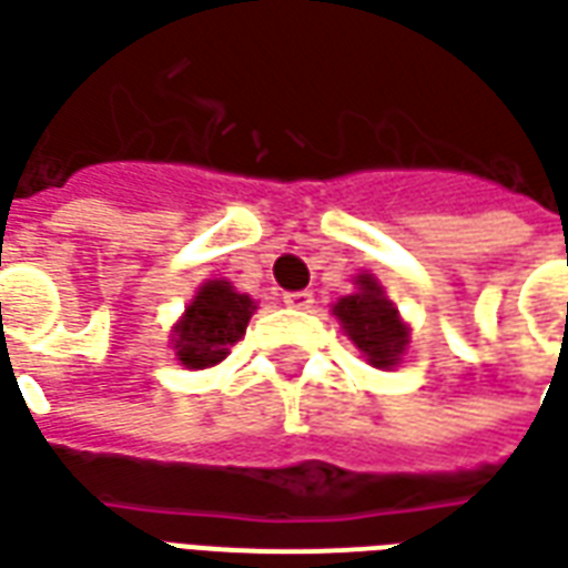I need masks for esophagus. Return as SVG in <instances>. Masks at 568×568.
<instances>
[{
	"label": "esophagus",
	"mask_w": 568,
	"mask_h": 568,
	"mask_svg": "<svg viewBox=\"0 0 568 568\" xmlns=\"http://www.w3.org/2000/svg\"><path fill=\"white\" fill-rule=\"evenodd\" d=\"M283 301L288 304V307H295V311H311L313 292H307V288H301V292H285Z\"/></svg>",
	"instance_id": "obj_1"
}]
</instances>
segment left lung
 <instances>
[{"label": "left lung", "instance_id": "obj_1", "mask_svg": "<svg viewBox=\"0 0 568 568\" xmlns=\"http://www.w3.org/2000/svg\"><path fill=\"white\" fill-rule=\"evenodd\" d=\"M356 285H359L356 295L341 297L335 304V316L344 325V332L351 335L353 344L366 353L372 366H396L399 353L406 351L408 344L406 325L372 276H359Z\"/></svg>", "mask_w": 568, "mask_h": 568}]
</instances>
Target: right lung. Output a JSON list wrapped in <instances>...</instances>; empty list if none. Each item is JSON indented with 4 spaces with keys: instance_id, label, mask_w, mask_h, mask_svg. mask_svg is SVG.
Wrapping results in <instances>:
<instances>
[{
    "instance_id": "obj_1",
    "label": "right lung",
    "mask_w": 568,
    "mask_h": 568,
    "mask_svg": "<svg viewBox=\"0 0 568 568\" xmlns=\"http://www.w3.org/2000/svg\"><path fill=\"white\" fill-rule=\"evenodd\" d=\"M255 301L233 292L224 280L205 283L193 297L184 320L174 325V353L187 368H209L221 363L230 347L245 335Z\"/></svg>"
}]
</instances>
